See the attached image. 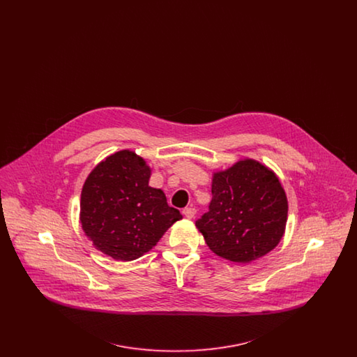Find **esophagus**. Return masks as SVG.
<instances>
[{"mask_svg": "<svg viewBox=\"0 0 357 357\" xmlns=\"http://www.w3.org/2000/svg\"><path fill=\"white\" fill-rule=\"evenodd\" d=\"M183 215L188 218V220H192L194 217H195V214H197V210L194 208V207H186V208H183Z\"/></svg>", "mask_w": 357, "mask_h": 357, "instance_id": "34e87169", "label": "esophagus"}]
</instances>
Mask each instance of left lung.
<instances>
[{
    "mask_svg": "<svg viewBox=\"0 0 357 357\" xmlns=\"http://www.w3.org/2000/svg\"><path fill=\"white\" fill-rule=\"evenodd\" d=\"M210 210L195 222L210 250L249 264L271 253L285 234L288 198L275 172L243 158L213 172Z\"/></svg>",
    "mask_w": 357,
    "mask_h": 357,
    "instance_id": "left-lung-1",
    "label": "left lung"
}]
</instances>
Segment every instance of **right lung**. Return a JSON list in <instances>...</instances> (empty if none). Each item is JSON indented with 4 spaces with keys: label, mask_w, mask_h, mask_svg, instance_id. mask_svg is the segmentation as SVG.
I'll list each match as a JSON object with an SVG mask.
<instances>
[{
    "label": "right lung",
    "mask_w": 357,
    "mask_h": 357,
    "mask_svg": "<svg viewBox=\"0 0 357 357\" xmlns=\"http://www.w3.org/2000/svg\"><path fill=\"white\" fill-rule=\"evenodd\" d=\"M151 167L131 150L111 153L85 179L80 223L93 248L116 261H134L150 252L179 210L160 188L149 186Z\"/></svg>",
    "instance_id": "add662e5"
}]
</instances>
